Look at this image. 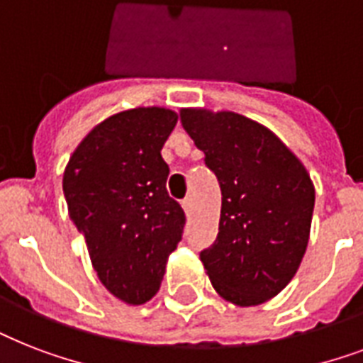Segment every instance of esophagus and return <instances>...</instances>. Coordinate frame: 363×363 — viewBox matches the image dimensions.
<instances>
[{
	"label": "esophagus",
	"mask_w": 363,
	"mask_h": 363,
	"mask_svg": "<svg viewBox=\"0 0 363 363\" xmlns=\"http://www.w3.org/2000/svg\"><path fill=\"white\" fill-rule=\"evenodd\" d=\"M182 209H184V213H186V215H190V213H192V209H194L192 198L182 199Z\"/></svg>",
	"instance_id": "obj_1"
}]
</instances>
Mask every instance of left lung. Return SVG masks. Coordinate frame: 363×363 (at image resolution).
Here are the masks:
<instances>
[{"mask_svg": "<svg viewBox=\"0 0 363 363\" xmlns=\"http://www.w3.org/2000/svg\"><path fill=\"white\" fill-rule=\"evenodd\" d=\"M181 122L220 184L218 235L199 254L213 288L239 307L264 303L292 281L307 250L315 209L309 173L247 116L182 109Z\"/></svg>", "mask_w": 363, "mask_h": 363, "instance_id": "1", "label": "left lung"}]
</instances>
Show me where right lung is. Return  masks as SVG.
Masks as SVG:
<instances>
[{"label": "right lung", "mask_w": 363, "mask_h": 363, "mask_svg": "<svg viewBox=\"0 0 363 363\" xmlns=\"http://www.w3.org/2000/svg\"><path fill=\"white\" fill-rule=\"evenodd\" d=\"M177 118L164 107L122 111L96 125L65 167L69 218L86 239L99 281L130 305L156 296L182 239L186 216L167 194L162 158Z\"/></svg>", "instance_id": "obj_1"}]
</instances>
